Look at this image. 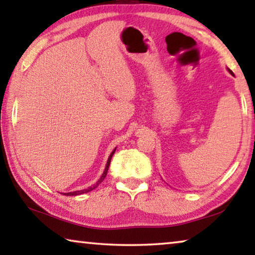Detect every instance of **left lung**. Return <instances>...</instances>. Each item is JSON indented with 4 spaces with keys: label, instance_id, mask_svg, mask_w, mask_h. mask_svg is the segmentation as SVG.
<instances>
[{
    "label": "left lung",
    "instance_id": "1",
    "mask_svg": "<svg viewBox=\"0 0 255 255\" xmlns=\"http://www.w3.org/2000/svg\"><path fill=\"white\" fill-rule=\"evenodd\" d=\"M228 71H229V72H230V74H232V75H233V76H234V74H233V71H232V70H230V69H228Z\"/></svg>",
    "mask_w": 255,
    "mask_h": 255
}]
</instances>
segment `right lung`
<instances>
[{
	"label": "right lung",
	"instance_id": "add662e5",
	"mask_svg": "<svg viewBox=\"0 0 255 255\" xmlns=\"http://www.w3.org/2000/svg\"><path fill=\"white\" fill-rule=\"evenodd\" d=\"M116 149H117V147L113 149V151L111 152V154H110V156H109V159H108V162H107V165H106V169H104V171H103V173H102V176H101V178L96 181V184H94V185H92V186H90V187H87V188H85V189H82V191H75V192H69V193H63V195H68V196H76V195H80V194H84V193H88V192H91V191H93V189H95L96 187H98V186L102 183V181L104 180V178H106L107 177V173H108V170H109V165H110V162H111V159H112V155L115 154V152H116Z\"/></svg>",
	"mask_w": 255,
	"mask_h": 255
}]
</instances>
